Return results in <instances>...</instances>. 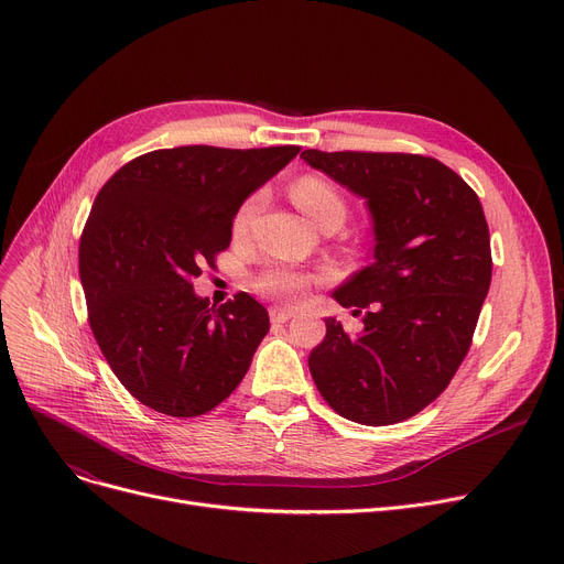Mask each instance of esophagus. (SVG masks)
Returning <instances> with one entry per match:
<instances>
[{
	"label": "esophagus",
	"mask_w": 564,
	"mask_h": 564,
	"mask_svg": "<svg viewBox=\"0 0 564 564\" xmlns=\"http://www.w3.org/2000/svg\"><path fill=\"white\" fill-rule=\"evenodd\" d=\"M294 308H285V306H272L270 308V317H272V322H288L290 317H294Z\"/></svg>",
	"instance_id": "34e87169"
}]
</instances>
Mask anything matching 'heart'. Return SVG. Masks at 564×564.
Returning a JSON list of instances; mask_svg holds the SVG:
<instances>
[{
  "label": "heart",
  "mask_w": 564,
  "mask_h": 564,
  "mask_svg": "<svg viewBox=\"0 0 564 564\" xmlns=\"http://www.w3.org/2000/svg\"><path fill=\"white\" fill-rule=\"evenodd\" d=\"M290 196H292L294 205H297L313 224L327 215L345 217V203H343L340 194L336 192L334 185L324 181V177H317V175L300 177V181L290 187ZM260 203H262V196L253 194L240 205V210H237L235 221H232L235 232H245L249 228L251 219L258 213ZM256 285L262 294H267V297H272V300L297 302L304 297L306 288L311 285V276L300 270H294L292 264H274L258 276Z\"/></svg>",
  "instance_id": "heart-1"
}]
</instances>
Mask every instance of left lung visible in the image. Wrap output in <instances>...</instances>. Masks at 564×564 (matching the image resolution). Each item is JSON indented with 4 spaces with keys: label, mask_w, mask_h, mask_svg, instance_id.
Returning a JSON list of instances; mask_svg holds the SVG:
<instances>
[{
    "label": "left lung",
    "mask_w": 564,
    "mask_h": 564,
    "mask_svg": "<svg viewBox=\"0 0 564 564\" xmlns=\"http://www.w3.org/2000/svg\"><path fill=\"white\" fill-rule=\"evenodd\" d=\"M304 162L366 200L372 262L332 297L364 315L349 336H327L308 368L343 419L393 425L416 416L451 383L470 347L491 283L480 198L438 160L404 153L304 151Z\"/></svg>",
    "instance_id": "8db88e82"
}]
</instances>
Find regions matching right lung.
Wrapping results in <instances>:
<instances>
[{"mask_svg":"<svg viewBox=\"0 0 564 564\" xmlns=\"http://www.w3.org/2000/svg\"><path fill=\"white\" fill-rule=\"evenodd\" d=\"M297 153L162 148L118 169L96 196L79 240L88 322L141 404L200 416L247 375L270 315L247 292L215 308L192 281L228 249L240 205Z\"/></svg>","mask_w":564,"mask_h":564,"instance_id":"obj_1","label":"right lung"}]
</instances>
